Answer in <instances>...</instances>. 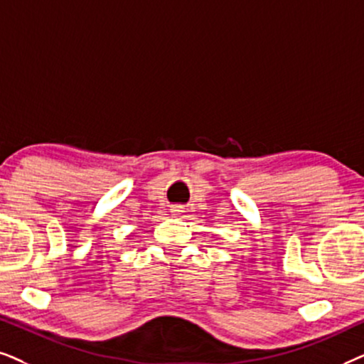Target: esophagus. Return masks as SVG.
<instances>
[{
  "label": "esophagus",
  "mask_w": 364,
  "mask_h": 364,
  "mask_svg": "<svg viewBox=\"0 0 364 364\" xmlns=\"http://www.w3.org/2000/svg\"><path fill=\"white\" fill-rule=\"evenodd\" d=\"M183 210L181 208H173V215H181Z\"/></svg>",
  "instance_id": "esophagus-1"
}]
</instances>
